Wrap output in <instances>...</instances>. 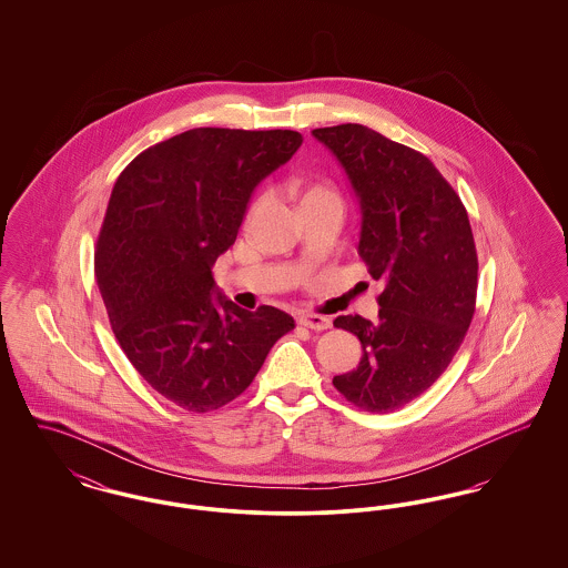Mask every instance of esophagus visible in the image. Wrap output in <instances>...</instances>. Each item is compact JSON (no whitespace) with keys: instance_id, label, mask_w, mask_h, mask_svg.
Here are the masks:
<instances>
[{"instance_id":"obj_1","label":"esophagus","mask_w":568,"mask_h":568,"mask_svg":"<svg viewBox=\"0 0 568 568\" xmlns=\"http://www.w3.org/2000/svg\"><path fill=\"white\" fill-rule=\"evenodd\" d=\"M297 324L304 325V327H308V329H317V332H322V329L332 327V320H329V317H325V315L306 313V315H300V317H297Z\"/></svg>"}]
</instances>
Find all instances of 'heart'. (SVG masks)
I'll use <instances>...</instances> for the list:
<instances>
[{"label": "heart", "instance_id": "obj_1", "mask_svg": "<svg viewBox=\"0 0 568 568\" xmlns=\"http://www.w3.org/2000/svg\"><path fill=\"white\" fill-rule=\"evenodd\" d=\"M322 200H336L334 191L325 185H308L306 190L302 191V197H300V206L302 204H311V202H322ZM264 206V197H257L251 206H248V213H246V221H251L253 216L257 215Z\"/></svg>", "mask_w": 568, "mask_h": 568}]
</instances>
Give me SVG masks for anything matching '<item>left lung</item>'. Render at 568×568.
<instances>
[{
  "instance_id": "left-lung-1",
  "label": "left lung",
  "mask_w": 568,
  "mask_h": 568,
  "mask_svg": "<svg viewBox=\"0 0 568 568\" xmlns=\"http://www.w3.org/2000/svg\"><path fill=\"white\" fill-rule=\"evenodd\" d=\"M345 168L359 202L357 253L375 281L378 322L341 315L362 343L334 387L371 413L396 410L445 373L477 300V248L458 193L419 151L357 123L313 130Z\"/></svg>"
}]
</instances>
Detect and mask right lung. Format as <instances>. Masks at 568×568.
Segmentation results:
<instances>
[{"label": "right lung", "instance_id": "add662e5", "mask_svg": "<svg viewBox=\"0 0 568 568\" xmlns=\"http://www.w3.org/2000/svg\"><path fill=\"white\" fill-rule=\"evenodd\" d=\"M300 144L292 130L195 128L142 151L110 193L95 278L112 332L140 377L185 410L239 398L294 329L274 306L251 313L221 296L213 266L255 187Z\"/></svg>", "mask_w": 568, "mask_h": 568}]
</instances>
